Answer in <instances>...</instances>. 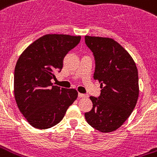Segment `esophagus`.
Returning <instances> with one entry per match:
<instances>
[{
  "mask_svg": "<svg viewBox=\"0 0 157 157\" xmlns=\"http://www.w3.org/2000/svg\"><path fill=\"white\" fill-rule=\"evenodd\" d=\"M78 97L79 98H85V97H87V95H86V94H81V93H79Z\"/></svg>",
  "mask_w": 157,
  "mask_h": 157,
  "instance_id": "obj_1",
  "label": "esophagus"
}]
</instances>
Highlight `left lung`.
<instances>
[{
  "label": "left lung",
  "mask_w": 157,
  "mask_h": 157,
  "mask_svg": "<svg viewBox=\"0 0 157 157\" xmlns=\"http://www.w3.org/2000/svg\"><path fill=\"white\" fill-rule=\"evenodd\" d=\"M85 41L94 53V79L101 88L100 97H90L93 108L85 117L98 131L111 132L124 124L137 105V66L128 52L114 39L86 35Z\"/></svg>",
  "instance_id": "obj_1"
}]
</instances>
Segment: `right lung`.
Returning a JSON list of instances; mask_svg holds the SVG:
<instances>
[{"mask_svg":"<svg viewBox=\"0 0 157 157\" xmlns=\"http://www.w3.org/2000/svg\"><path fill=\"white\" fill-rule=\"evenodd\" d=\"M81 36L45 34L20 54L15 68L14 94L19 109L31 126H55L78 96L75 89L52 86L54 72L61 71L63 58L76 47Z\"/></svg>","mask_w":157,"mask_h":157,"instance_id":"obj_1","label":"right lung"}]
</instances>
